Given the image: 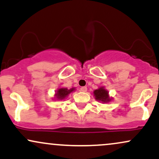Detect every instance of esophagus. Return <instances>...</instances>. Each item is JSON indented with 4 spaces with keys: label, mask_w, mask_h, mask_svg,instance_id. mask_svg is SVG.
<instances>
[{
    "label": "esophagus",
    "mask_w": 159,
    "mask_h": 159,
    "mask_svg": "<svg viewBox=\"0 0 159 159\" xmlns=\"http://www.w3.org/2000/svg\"><path fill=\"white\" fill-rule=\"evenodd\" d=\"M80 91H82V92H86V91H87V87L84 86V87L80 88Z\"/></svg>",
    "instance_id": "34e87169"
}]
</instances>
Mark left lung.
<instances>
[{
  "instance_id": "1",
  "label": "left lung",
  "mask_w": 159,
  "mask_h": 159,
  "mask_svg": "<svg viewBox=\"0 0 159 159\" xmlns=\"http://www.w3.org/2000/svg\"><path fill=\"white\" fill-rule=\"evenodd\" d=\"M93 94H94L95 100L99 102H102V103H107L113 100V98L109 96V91L106 90L104 86L99 87L98 89L94 90Z\"/></svg>"
}]
</instances>
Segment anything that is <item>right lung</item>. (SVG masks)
Here are the masks:
<instances>
[{"label":"right lung","mask_w":159,"mask_h":159,"mask_svg":"<svg viewBox=\"0 0 159 159\" xmlns=\"http://www.w3.org/2000/svg\"><path fill=\"white\" fill-rule=\"evenodd\" d=\"M76 90L75 88H71V89H68V88H63L60 87L55 91V94H54V99L53 100H65L67 97H68V95L70 93L74 92Z\"/></svg>","instance_id":"1"}]
</instances>
